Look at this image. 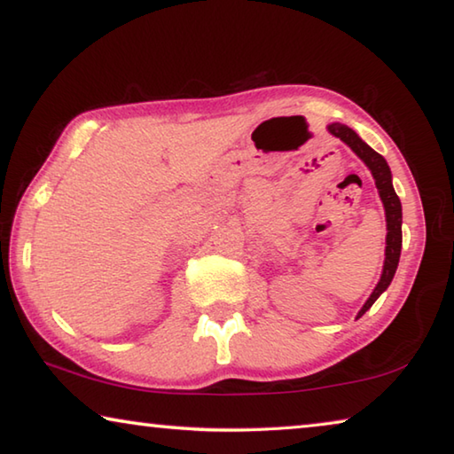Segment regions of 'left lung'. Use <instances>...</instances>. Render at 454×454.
<instances>
[{
  "label": "left lung",
  "mask_w": 454,
  "mask_h": 454,
  "mask_svg": "<svg viewBox=\"0 0 454 454\" xmlns=\"http://www.w3.org/2000/svg\"><path fill=\"white\" fill-rule=\"evenodd\" d=\"M328 132L334 137H340V140L366 164V168L371 170L374 178L379 196L382 200L384 214H387V248H384L382 274H380L379 284H376L372 290V294L368 296V301L364 302L363 309L358 310L356 318H360L376 302V298H379L382 292L390 286V282L395 278L398 260H401V248H403V206L393 188V174H390V168L387 164V160H384L379 152H374L371 145L360 140V136L355 132V129L344 124H338V121L328 124Z\"/></svg>",
  "instance_id": "1"
}]
</instances>
